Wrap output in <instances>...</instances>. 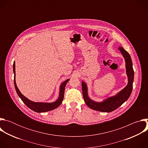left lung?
<instances>
[{
    "mask_svg": "<svg viewBox=\"0 0 148 148\" xmlns=\"http://www.w3.org/2000/svg\"><path fill=\"white\" fill-rule=\"evenodd\" d=\"M118 49L120 51L125 59L126 74L128 77L127 85L115 95L104 99L102 101L97 102L90 98L87 85L85 82L82 81L81 84L84 99L87 106L92 110L103 112H112L119 107L126 101H127L131 94L134 79L132 61L130 54L124 50L123 47L120 46Z\"/></svg>",
    "mask_w": 148,
    "mask_h": 148,
    "instance_id": "1",
    "label": "left lung"
}]
</instances>
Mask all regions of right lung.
Wrapping results in <instances>:
<instances>
[{"label":"right lung","instance_id":"1","mask_svg":"<svg viewBox=\"0 0 148 148\" xmlns=\"http://www.w3.org/2000/svg\"><path fill=\"white\" fill-rule=\"evenodd\" d=\"M13 69L14 73V87L16 91V92L18 97L22 100V101L26 104V106L29 107L32 110L36 112H45L47 111H50L53 110L57 107H58L62 102L64 99V90L67 83L70 80V79H67L64 82H62L60 86L59 90V95L55 101L52 102H34L33 101L30 100L27 97L24 96L21 92L19 91L18 88L16 83V71H15V61L13 62Z\"/></svg>","mask_w":148,"mask_h":148}]
</instances>
